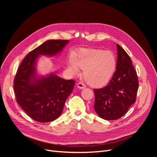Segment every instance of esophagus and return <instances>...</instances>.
Masks as SVG:
<instances>
[{
    "instance_id": "obj_1",
    "label": "esophagus",
    "mask_w": 157,
    "mask_h": 157,
    "mask_svg": "<svg viewBox=\"0 0 157 157\" xmlns=\"http://www.w3.org/2000/svg\"><path fill=\"white\" fill-rule=\"evenodd\" d=\"M77 87L79 89H84L86 88V86H85V84L83 82H78L77 84Z\"/></svg>"
}]
</instances>
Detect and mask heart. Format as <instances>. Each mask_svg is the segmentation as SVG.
I'll use <instances>...</instances> for the list:
<instances>
[{
  "label": "heart",
  "mask_w": 157,
  "mask_h": 157,
  "mask_svg": "<svg viewBox=\"0 0 157 157\" xmlns=\"http://www.w3.org/2000/svg\"><path fill=\"white\" fill-rule=\"evenodd\" d=\"M117 67V58L113 52L101 49H82L70 56L67 69L72 75L83 69L84 78L92 86H100L112 78Z\"/></svg>",
  "instance_id": "heart-1"
}]
</instances>
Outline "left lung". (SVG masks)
I'll return each mask as SVG.
<instances>
[{
	"label": "left lung",
	"instance_id": "left-lung-1",
	"mask_svg": "<svg viewBox=\"0 0 157 157\" xmlns=\"http://www.w3.org/2000/svg\"><path fill=\"white\" fill-rule=\"evenodd\" d=\"M116 71L107 86L94 89V109L101 118L117 120L124 115L136 102L139 86L137 73L131 58L122 47L117 44Z\"/></svg>",
	"mask_w": 157,
	"mask_h": 157
}]
</instances>
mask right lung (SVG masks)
<instances>
[{
	"mask_svg": "<svg viewBox=\"0 0 157 157\" xmlns=\"http://www.w3.org/2000/svg\"><path fill=\"white\" fill-rule=\"evenodd\" d=\"M67 40H49L28 54L18 68L13 82L16 100L32 119L48 122L58 118L72 92L74 80H65L54 73L39 77L36 71L40 56H54L69 43Z\"/></svg>",
	"mask_w": 157,
	"mask_h": 157,
	"instance_id": "obj_1",
	"label": "right lung"
}]
</instances>
